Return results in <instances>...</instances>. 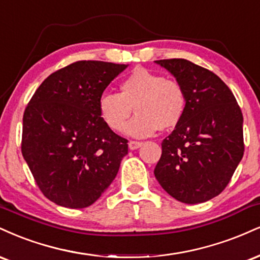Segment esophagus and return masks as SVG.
Listing matches in <instances>:
<instances>
[{"label":"esophagus","instance_id":"obj_1","mask_svg":"<svg viewBox=\"0 0 260 260\" xmlns=\"http://www.w3.org/2000/svg\"><path fill=\"white\" fill-rule=\"evenodd\" d=\"M142 145H143V143L140 142V141H130L129 142V148L130 149H137V148L141 147Z\"/></svg>","mask_w":260,"mask_h":260}]
</instances>
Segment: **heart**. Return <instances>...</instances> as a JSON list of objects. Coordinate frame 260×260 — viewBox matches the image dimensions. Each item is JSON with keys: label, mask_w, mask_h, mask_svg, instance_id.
<instances>
[{"label": "heart", "mask_w": 260, "mask_h": 260, "mask_svg": "<svg viewBox=\"0 0 260 260\" xmlns=\"http://www.w3.org/2000/svg\"><path fill=\"white\" fill-rule=\"evenodd\" d=\"M119 90V93H103L99 101L100 117L113 131L124 129L133 108L138 114L125 127V134L133 137L173 129L184 118L187 100L178 80L137 68L120 82Z\"/></svg>", "instance_id": "b5f03b06"}]
</instances>
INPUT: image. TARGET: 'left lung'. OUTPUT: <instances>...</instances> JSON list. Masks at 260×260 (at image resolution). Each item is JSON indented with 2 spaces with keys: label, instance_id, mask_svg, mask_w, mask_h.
Segmentation results:
<instances>
[{
  "label": "left lung",
  "instance_id": "1",
  "mask_svg": "<svg viewBox=\"0 0 260 260\" xmlns=\"http://www.w3.org/2000/svg\"><path fill=\"white\" fill-rule=\"evenodd\" d=\"M155 63L175 76L187 100L182 120L161 142L155 179L180 202H207L224 191L243 157L242 112L210 70L181 58Z\"/></svg>",
  "mask_w": 260,
  "mask_h": 260
}]
</instances>
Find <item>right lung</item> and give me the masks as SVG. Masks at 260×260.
Masks as SVG:
<instances>
[{
    "label": "right lung",
    "instance_id": "obj_1",
    "mask_svg": "<svg viewBox=\"0 0 260 260\" xmlns=\"http://www.w3.org/2000/svg\"><path fill=\"white\" fill-rule=\"evenodd\" d=\"M126 67L72 63L45 79L27 103L21 153L40 190L58 206L86 208L117 176L127 140L103 123L99 101Z\"/></svg>",
    "mask_w": 260,
    "mask_h": 260
}]
</instances>
